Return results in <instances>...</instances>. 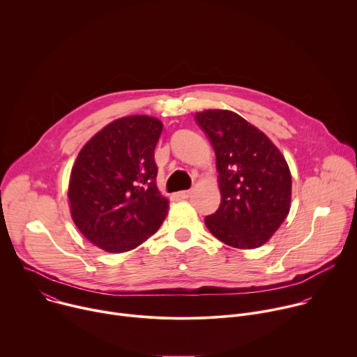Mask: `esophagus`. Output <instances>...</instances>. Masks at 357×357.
<instances>
[{"label": "esophagus", "mask_w": 357, "mask_h": 357, "mask_svg": "<svg viewBox=\"0 0 357 357\" xmlns=\"http://www.w3.org/2000/svg\"><path fill=\"white\" fill-rule=\"evenodd\" d=\"M190 193H192L190 190H182V192L178 193V196H179L181 199H188V197L190 196Z\"/></svg>", "instance_id": "obj_1"}]
</instances>
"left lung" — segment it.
<instances>
[{
  "instance_id": "obj_1",
  "label": "left lung",
  "mask_w": 357,
  "mask_h": 357,
  "mask_svg": "<svg viewBox=\"0 0 357 357\" xmlns=\"http://www.w3.org/2000/svg\"><path fill=\"white\" fill-rule=\"evenodd\" d=\"M211 139L222 202L205 218L209 231L227 245L257 248L277 231L291 205V172L280 149L259 128L229 110L195 116Z\"/></svg>"
}]
</instances>
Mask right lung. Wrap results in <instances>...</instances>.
Listing matches in <instances>:
<instances>
[{"instance_id":"add662e5","label":"right lung","mask_w":357,"mask_h":357,"mask_svg":"<svg viewBox=\"0 0 357 357\" xmlns=\"http://www.w3.org/2000/svg\"><path fill=\"white\" fill-rule=\"evenodd\" d=\"M162 123L148 116L119 119L79 152L69 182L75 225L109 252L135 248L154 234L169 202L157 188L154 151Z\"/></svg>"}]
</instances>
